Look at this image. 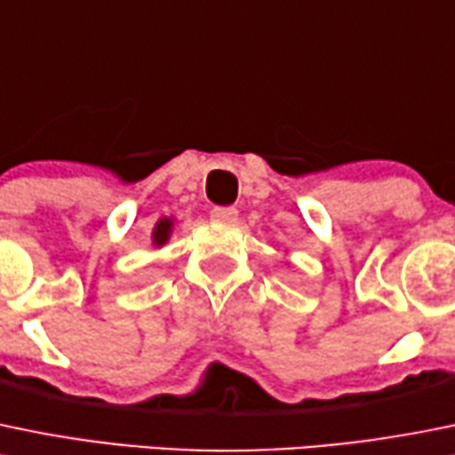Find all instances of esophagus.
<instances>
[{
    "label": "esophagus",
    "instance_id": "obj_1",
    "mask_svg": "<svg viewBox=\"0 0 455 455\" xmlns=\"http://www.w3.org/2000/svg\"><path fill=\"white\" fill-rule=\"evenodd\" d=\"M211 220L218 224H233L237 220V209H233V206H215L211 211Z\"/></svg>",
    "mask_w": 455,
    "mask_h": 455
}]
</instances>
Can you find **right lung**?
Returning a JSON list of instances; mask_svg holds the SVG:
<instances>
[{
	"mask_svg": "<svg viewBox=\"0 0 455 455\" xmlns=\"http://www.w3.org/2000/svg\"><path fill=\"white\" fill-rule=\"evenodd\" d=\"M171 227H173V222H171L169 218L160 220V222H157V227H156V231H153V244H157V246L164 244V242L169 240V235H171Z\"/></svg>",
	"mask_w": 455,
	"mask_h": 455,
	"instance_id": "obj_1",
	"label": "right lung"
}]
</instances>
